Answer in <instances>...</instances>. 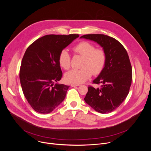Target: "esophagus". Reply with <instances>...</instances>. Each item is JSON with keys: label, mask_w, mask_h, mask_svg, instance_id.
I'll return each instance as SVG.
<instances>
[{"label": "esophagus", "mask_w": 151, "mask_h": 151, "mask_svg": "<svg viewBox=\"0 0 151 151\" xmlns=\"http://www.w3.org/2000/svg\"><path fill=\"white\" fill-rule=\"evenodd\" d=\"M79 84H71V87H76V86H78Z\"/></svg>", "instance_id": "obj_1"}]
</instances>
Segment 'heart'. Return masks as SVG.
Returning <instances> with one entry per match:
<instances>
[{
  "instance_id": "obj_1",
  "label": "heart",
  "mask_w": 151,
  "mask_h": 151,
  "mask_svg": "<svg viewBox=\"0 0 151 151\" xmlns=\"http://www.w3.org/2000/svg\"><path fill=\"white\" fill-rule=\"evenodd\" d=\"M74 52L84 58L81 67L79 70H72L65 75L66 82L73 84H81L89 79L92 74L98 75L104 70L106 55L104 50L96 48L93 44L88 42H81L75 46ZM59 65L65 70L70 69L71 67V56L66 50H63L59 55Z\"/></svg>"
}]
</instances>
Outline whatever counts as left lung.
<instances>
[{
  "instance_id": "obj_1",
  "label": "left lung",
  "mask_w": 151,
  "mask_h": 151,
  "mask_svg": "<svg viewBox=\"0 0 151 151\" xmlns=\"http://www.w3.org/2000/svg\"><path fill=\"white\" fill-rule=\"evenodd\" d=\"M99 44L106 55L105 66L93 84L89 86L85 101L96 111L105 114L119 106L129 92L132 69L129 55L123 45L115 38L104 34H88L81 37Z\"/></svg>"
}]
</instances>
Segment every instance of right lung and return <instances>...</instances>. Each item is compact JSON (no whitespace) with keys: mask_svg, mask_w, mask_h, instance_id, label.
I'll use <instances>...</instances> for the list:
<instances>
[{"mask_svg":"<svg viewBox=\"0 0 151 151\" xmlns=\"http://www.w3.org/2000/svg\"><path fill=\"white\" fill-rule=\"evenodd\" d=\"M78 37L45 35L26 50L19 70L20 83L26 99L37 113H51L65 98L69 86L54 84L62 76L58 58L60 51Z\"/></svg>","mask_w":151,"mask_h":151,"instance_id":"obj_1","label":"right lung"}]
</instances>
